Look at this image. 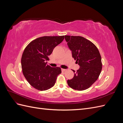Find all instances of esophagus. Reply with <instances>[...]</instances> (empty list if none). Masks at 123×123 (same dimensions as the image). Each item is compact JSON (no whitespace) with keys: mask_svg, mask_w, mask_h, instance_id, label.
I'll use <instances>...</instances> for the list:
<instances>
[{"mask_svg":"<svg viewBox=\"0 0 123 123\" xmlns=\"http://www.w3.org/2000/svg\"><path fill=\"white\" fill-rule=\"evenodd\" d=\"M67 70L66 69H62V72H65V71H66Z\"/></svg>","mask_w":123,"mask_h":123,"instance_id":"1","label":"esophagus"}]
</instances>
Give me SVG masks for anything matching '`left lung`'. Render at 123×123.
I'll list each match as a JSON object with an SVG mask.
<instances>
[{
    "instance_id": "1",
    "label": "left lung",
    "mask_w": 123,
    "mask_h": 123,
    "mask_svg": "<svg viewBox=\"0 0 123 123\" xmlns=\"http://www.w3.org/2000/svg\"><path fill=\"white\" fill-rule=\"evenodd\" d=\"M72 57L80 66L74 72V77L68 80L69 86L74 90L87 89L98 80L102 69L101 56L95 45L90 40L79 36H65Z\"/></svg>"
}]
</instances>
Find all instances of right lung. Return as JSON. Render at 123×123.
Segmentation results:
<instances>
[{
	"label": "right lung",
	"instance_id": "add662e5",
	"mask_svg": "<svg viewBox=\"0 0 123 123\" xmlns=\"http://www.w3.org/2000/svg\"><path fill=\"white\" fill-rule=\"evenodd\" d=\"M65 36H43L33 40L26 47L22 55L21 68L25 79L33 87L40 91L49 89L55 85L61 68L47 64L48 56L61 43Z\"/></svg>",
	"mask_w": 123,
	"mask_h": 123
}]
</instances>
